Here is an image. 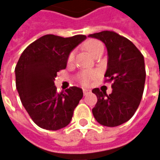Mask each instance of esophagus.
<instances>
[{"mask_svg": "<svg viewBox=\"0 0 160 160\" xmlns=\"http://www.w3.org/2000/svg\"><path fill=\"white\" fill-rule=\"evenodd\" d=\"M83 92H84V95H87L88 93H90L91 91L90 90H88V89H83Z\"/></svg>", "mask_w": 160, "mask_h": 160, "instance_id": "esophagus-1", "label": "esophagus"}]
</instances>
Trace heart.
<instances>
[{"label":"heart","instance_id":"obj_1","mask_svg":"<svg viewBox=\"0 0 160 160\" xmlns=\"http://www.w3.org/2000/svg\"><path fill=\"white\" fill-rule=\"evenodd\" d=\"M84 48L86 49V51L89 53L90 55H92V57H94L96 54L100 51H103V45L102 43L96 40V39H90L88 41L85 42L84 44ZM75 57V53L71 52L69 57H68V62L71 63ZM95 76V73L92 72V71H84L82 73H80L78 75V80L81 84H88L89 82L94 78Z\"/></svg>","mask_w":160,"mask_h":160}]
</instances>
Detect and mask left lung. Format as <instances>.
<instances>
[{
  "instance_id": "8db88e82",
  "label": "left lung",
  "mask_w": 160,
  "mask_h": 160,
  "mask_svg": "<svg viewBox=\"0 0 160 160\" xmlns=\"http://www.w3.org/2000/svg\"><path fill=\"white\" fill-rule=\"evenodd\" d=\"M88 37L105 45L108 61L104 76L112 82V92L109 95L99 88L92 89L97 96L92 114L102 125L116 127L128 122L140 105L146 79L144 58L132 41L113 31L105 30Z\"/></svg>"
}]
</instances>
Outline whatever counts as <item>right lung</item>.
Here are the masks:
<instances>
[{
	"label": "right lung",
	"mask_w": 160,
	"mask_h": 160,
	"mask_svg": "<svg viewBox=\"0 0 160 160\" xmlns=\"http://www.w3.org/2000/svg\"><path fill=\"white\" fill-rule=\"evenodd\" d=\"M85 38L84 35H45L21 54L15 68L16 88L22 105L38 127L58 131L70 123L83 90L71 86L58 92L54 81L58 72L67 68L70 53Z\"/></svg>",
	"instance_id": "right-lung-1"
}]
</instances>
